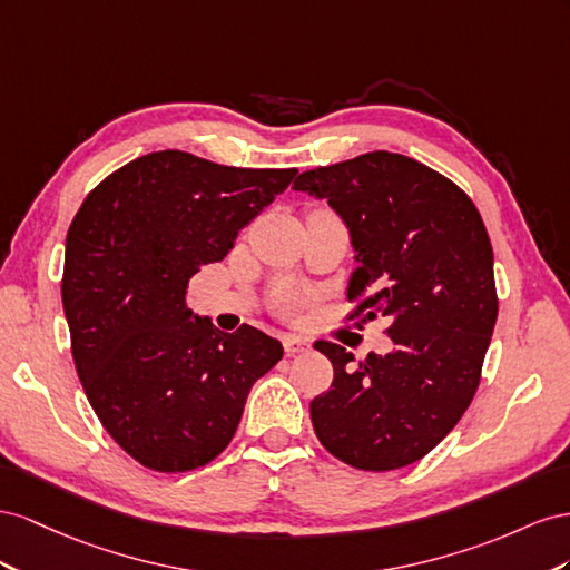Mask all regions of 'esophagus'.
Here are the masks:
<instances>
[{
  "mask_svg": "<svg viewBox=\"0 0 570 570\" xmlns=\"http://www.w3.org/2000/svg\"><path fill=\"white\" fill-rule=\"evenodd\" d=\"M307 348H311V344H307L305 338H301V336H294V334L284 336V351H286L288 355H294V353H305Z\"/></svg>",
  "mask_w": 570,
  "mask_h": 570,
  "instance_id": "esophagus-1",
  "label": "esophagus"
}]
</instances>
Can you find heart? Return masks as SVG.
<instances>
[{"label":"heart","mask_w":570,"mask_h":570,"mask_svg":"<svg viewBox=\"0 0 570 570\" xmlns=\"http://www.w3.org/2000/svg\"><path fill=\"white\" fill-rule=\"evenodd\" d=\"M276 303H279L282 311H294L296 303H298V294H296V291L286 288V291H282L279 298H276Z\"/></svg>","instance_id":"obj_1"}]
</instances>
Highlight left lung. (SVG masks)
I'll list each match as a JSON object with an SVG mask.
<instances>
[{
    "label": "left lung",
    "mask_w": 570,
    "mask_h": 570,
    "mask_svg": "<svg viewBox=\"0 0 570 570\" xmlns=\"http://www.w3.org/2000/svg\"><path fill=\"white\" fill-rule=\"evenodd\" d=\"M294 188L327 200L348 226V320L386 317L394 341L392 353L357 365L344 346L315 341L334 367L330 392L311 403L315 434L357 470L411 465L478 392L499 311L484 222L446 176L386 150L303 171Z\"/></svg>",
    "instance_id": "8db88e82"
}]
</instances>
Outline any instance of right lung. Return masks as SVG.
<instances>
[{
	"mask_svg": "<svg viewBox=\"0 0 570 570\" xmlns=\"http://www.w3.org/2000/svg\"><path fill=\"white\" fill-rule=\"evenodd\" d=\"M298 169H243L181 150L128 161L97 184L67 234L61 303L80 384L102 428L157 473L229 446L253 384L284 348L250 324L193 317L188 282Z\"/></svg>",
	"mask_w": 570,
	"mask_h": 570,
	"instance_id": "add662e5",
	"label": "right lung"
}]
</instances>
